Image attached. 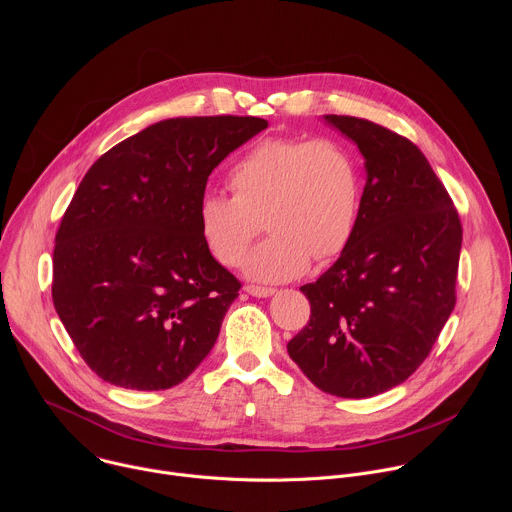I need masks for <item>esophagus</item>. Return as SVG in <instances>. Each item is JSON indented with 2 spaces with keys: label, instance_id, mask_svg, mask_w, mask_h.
<instances>
[{
  "label": "esophagus",
  "instance_id": "obj_1",
  "mask_svg": "<svg viewBox=\"0 0 512 512\" xmlns=\"http://www.w3.org/2000/svg\"><path fill=\"white\" fill-rule=\"evenodd\" d=\"M245 291H247V294L255 296V298H269V296L275 294V287H263V285L249 283V285H245Z\"/></svg>",
  "mask_w": 512,
  "mask_h": 512
}]
</instances>
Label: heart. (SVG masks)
<instances>
[{
	"label": "heart",
	"instance_id": "heart-1",
	"mask_svg": "<svg viewBox=\"0 0 512 512\" xmlns=\"http://www.w3.org/2000/svg\"><path fill=\"white\" fill-rule=\"evenodd\" d=\"M233 196L206 192L196 210L212 257L235 267L261 233H271L245 261L249 277L287 281L326 263L350 243L360 206V170L334 137L261 139L229 172Z\"/></svg>",
	"mask_w": 512,
	"mask_h": 512
}]
</instances>
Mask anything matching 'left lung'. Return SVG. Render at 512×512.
Returning a JSON list of instances; mask_svg holds the SVG:
<instances>
[{"label": "left lung", "instance_id": "8db88e82", "mask_svg": "<svg viewBox=\"0 0 512 512\" xmlns=\"http://www.w3.org/2000/svg\"><path fill=\"white\" fill-rule=\"evenodd\" d=\"M326 121L358 145L367 184L348 247L300 287L310 320L287 352L324 393L364 399L407 381L448 322L462 223L413 141L369 119Z\"/></svg>", "mask_w": 512, "mask_h": 512}]
</instances>
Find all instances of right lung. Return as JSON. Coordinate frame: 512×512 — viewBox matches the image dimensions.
<instances>
[{
  "label": "right lung",
  "instance_id": "1",
  "mask_svg": "<svg viewBox=\"0 0 512 512\" xmlns=\"http://www.w3.org/2000/svg\"><path fill=\"white\" fill-rule=\"evenodd\" d=\"M267 127L216 115L150 125L103 154L72 196L52 257V302L103 381L162 391L214 346L241 281L198 231L210 172Z\"/></svg>",
  "mask_w": 512,
  "mask_h": 512
}]
</instances>
